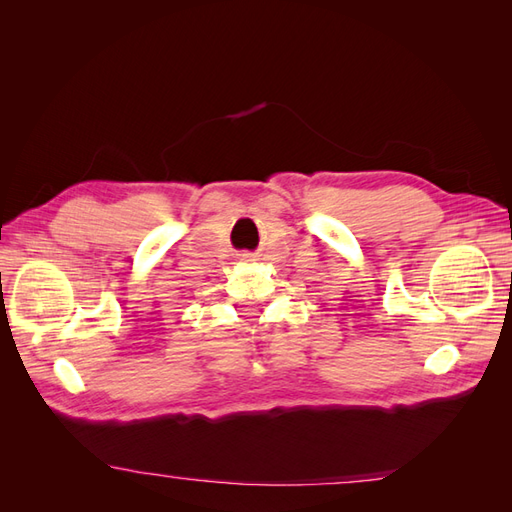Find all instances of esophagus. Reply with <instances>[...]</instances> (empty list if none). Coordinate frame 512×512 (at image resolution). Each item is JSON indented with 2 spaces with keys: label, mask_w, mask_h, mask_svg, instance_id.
<instances>
[{
  "label": "esophagus",
  "mask_w": 512,
  "mask_h": 512,
  "mask_svg": "<svg viewBox=\"0 0 512 512\" xmlns=\"http://www.w3.org/2000/svg\"><path fill=\"white\" fill-rule=\"evenodd\" d=\"M239 256H243V258H247V256H250V254H239Z\"/></svg>",
  "instance_id": "esophagus-1"
}]
</instances>
